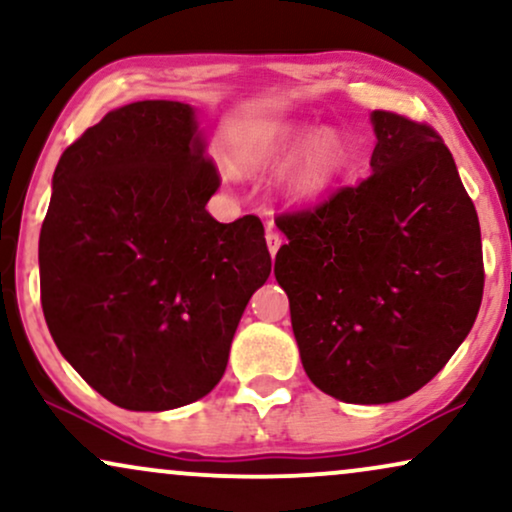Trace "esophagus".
Returning <instances> with one entry per match:
<instances>
[{"mask_svg":"<svg viewBox=\"0 0 512 512\" xmlns=\"http://www.w3.org/2000/svg\"><path fill=\"white\" fill-rule=\"evenodd\" d=\"M281 236L276 234V231H267V245H269V252H271V257L276 255L278 252V248H281Z\"/></svg>","mask_w":512,"mask_h":512,"instance_id":"34e87169","label":"esophagus"}]
</instances>
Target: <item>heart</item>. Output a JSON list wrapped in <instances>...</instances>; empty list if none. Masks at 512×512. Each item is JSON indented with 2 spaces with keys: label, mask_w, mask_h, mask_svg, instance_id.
Segmentation results:
<instances>
[{
  "label": "heart",
  "mask_w": 512,
  "mask_h": 512,
  "mask_svg": "<svg viewBox=\"0 0 512 512\" xmlns=\"http://www.w3.org/2000/svg\"><path fill=\"white\" fill-rule=\"evenodd\" d=\"M309 137V127L267 125L257 129L238 148V165L243 170H264L290 158ZM342 165L340 141L333 134H319L304 148L286 174V189L297 198H312L331 184Z\"/></svg>",
  "instance_id": "b5f03b06"
}]
</instances>
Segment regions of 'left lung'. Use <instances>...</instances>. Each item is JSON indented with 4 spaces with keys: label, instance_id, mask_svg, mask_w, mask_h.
I'll use <instances>...</instances> for the list:
<instances>
[{
    "label": "left lung",
    "instance_id": "left-lung-1",
    "mask_svg": "<svg viewBox=\"0 0 512 512\" xmlns=\"http://www.w3.org/2000/svg\"><path fill=\"white\" fill-rule=\"evenodd\" d=\"M371 177L283 212L276 281L309 380L347 404H390L428 385L477 319L480 219L428 122L371 115Z\"/></svg>",
    "mask_w": 512,
    "mask_h": 512
}]
</instances>
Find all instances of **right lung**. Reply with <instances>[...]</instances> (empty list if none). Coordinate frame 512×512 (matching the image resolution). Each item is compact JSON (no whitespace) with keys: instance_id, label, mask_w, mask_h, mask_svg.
<instances>
[{"instance_id":"obj_1","label":"right lung","mask_w":512,"mask_h":512,"mask_svg":"<svg viewBox=\"0 0 512 512\" xmlns=\"http://www.w3.org/2000/svg\"><path fill=\"white\" fill-rule=\"evenodd\" d=\"M217 189L179 101L111 111L58 160L40 234L42 312L70 366L120 409L205 397L271 274L260 217L219 224L205 210Z\"/></svg>"}]
</instances>
